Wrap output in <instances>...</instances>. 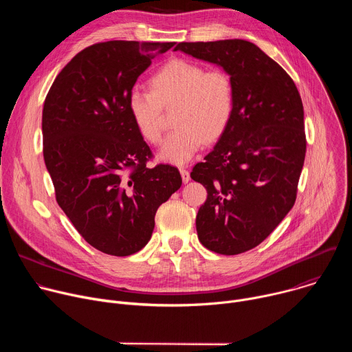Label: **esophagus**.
I'll list each match as a JSON object with an SVG mask.
<instances>
[{
  "mask_svg": "<svg viewBox=\"0 0 352 352\" xmlns=\"http://www.w3.org/2000/svg\"><path fill=\"white\" fill-rule=\"evenodd\" d=\"M179 173H181V177H182V182H184V184H188V182L190 181L189 171L185 170V168H179Z\"/></svg>",
  "mask_w": 352,
  "mask_h": 352,
  "instance_id": "1",
  "label": "esophagus"
}]
</instances>
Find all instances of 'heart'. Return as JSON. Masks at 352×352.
I'll use <instances>...</instances> for the list:
<instances>
[{
  "instance_id": "1",
  "label": "heart",
  "mask_w": 352,
  "mask_h": 352,
  "mask_svg": "<svg viewBox=\"0 0 352 352\" xmlns=\"http://www.w3.org/2000/svg\"><path fill=\"white\" fill-rule=\"evenodd\" d=\"M174 106L177 129L166 139L159 157L185 164L205 140L216 142L228 128L235 109L234 82L223 69L206 71L197 63L175 58L150 78V90L135 87L128 94L129 116L152 144L163 138V109Z\"/></svg>"
}]
</instances>
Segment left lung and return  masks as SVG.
I'll return each mask as SVG.
<instances>
[{"label":"left lung","mask_w":352,"mask_h":352,"mask_svg":"<svg viewBox=\"0 0 352 352\" xmlns=\"http://www.w3.org/2000/svg\"><path fill=\"white\" fill-rule=\"evenodd\" d=\"M175 52L221 67L235 109L217 144L190 178L208 190L197 238L220 255L258 246L292 209L307 152L304 106L291 76L254 43H178Z\"/></svg>","instance_id":"left-lung-1"}]
</instances>
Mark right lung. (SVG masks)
<instances>
[{
    "label": "right lung",
    "instance_id": "right-lung-1",
    "mask_svg": "<svg viewBox=\"0 0 352 352\" xmlns=\"http://www.w3.org/2000/svg\"><path fill=\"white\" fill-rule=\"evenodd\" d=\"M175 43L111 40L78 53L43 107V156L56 199L87 243L129 256L148 242L162 204L182 184L177 167H147L128 94L152 60Z\"/></svg>",
    "mask_w": 352,
    "mask_h": 352
}]
</instances>
